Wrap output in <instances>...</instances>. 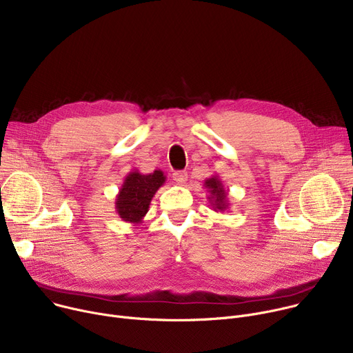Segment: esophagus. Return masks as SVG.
Instances as JSON below:
<instances>
[{
    "instance_id": "1",
    "label": "esophagus",
    "mask_w": 353,
    "mask_h": 353,
    "mask_svg": "<svg viewBox=\"0 0 353 353\" xmlns=\"http://www.w3.org/2000/svg\"><path fill=\"white\" fill-rule=\"evenodd\" d=\"M172 176L178 185H183L188 181V174L185 171H176V172H174Z\"/></svg>"
}]
</instances>
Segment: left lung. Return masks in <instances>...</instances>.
<instances>
[{"label": "left lung", "instance_id": "obj_1", "mask_svg": "<svg viewBox=\"0 0 353 353\" xmlns=\"http://www.w3.org/2000/svg\"><path fill=\"white\" fill-rule=\"evenodd\" d=\"M205 188L208 191V199L214 212H225L229 209V199L228 191L225 189L221 178L218 175H213L205 181Z\"/></svg>", "mask_w": 353, "mask_h": 353}]
</instances>
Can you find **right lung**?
Returning a JSON list of instances; mask_svg holds the SVG:
<instances>
[{
	"mask_svg": "<svg viewBox=\"0 0 353 353\" xmlns=\"http://www.w3.org/2000/svg\"><path fill=\"white\" fill-rule=\"evenodd\" d=\"M165 181L167 176L161 170L151 174H141L139 170L131 171L124 178L116 196V212L121 221L134 226L143 223L155 192Z\"/></svg>",
	"mask_w": 353,
	"mask_h": 353,
	"instance_id": "add662e5",
	"label": "right lung"
}]
</instances>
